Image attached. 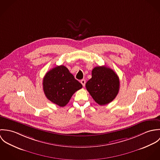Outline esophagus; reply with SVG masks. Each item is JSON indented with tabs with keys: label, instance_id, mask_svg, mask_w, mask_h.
Instances as JSON below:
<instances>
[{
	"label": "esophagus",
	"instance_id": "34e87169",
	"mask_svg": "<svg viewBox=\"0 0 160 160\" xmlns=\"http://www.w3.org/2000/svg\"><path fill=\"white\" fill-rule=\"evenodd\" d=\"M81 83L82 85L84 87V86H85V84H86V80H85V79H82V80L81 81Z\"/></svg>",
	"mask_w": 160,
	"mask_h": 160
}]
</instances>
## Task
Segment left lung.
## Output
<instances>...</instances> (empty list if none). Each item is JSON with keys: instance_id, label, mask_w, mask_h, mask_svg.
I'll list each match as a JSON object with an SVG mask.
<instances>
[{"instance_id": "1", "label": "left lung", "mask_w": 160, "mask_h": 160, "mask_svg": "<svg viewBox=\"0 0 160 160\" xmlns=\"http://www.w3.org/2000/svg\"><path fill=\"white\" fill-rule=\"evenodd\" d=\"M86 88L93 99L100 105L112 102L119 90V79L112 69L106 66L96 67L92 71V78Z\"/></svg>"}]
</instances>
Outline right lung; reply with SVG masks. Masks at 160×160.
<instances>
[{"mask_svg": "<svg viewBox=\"0 0 160 160\" xmlns=\"http://www.w3.org/2000/svg\"><path fill=\"white\" fill-rule=\"evenodd\" d=\"M42 85L46 97L62 107L68 103L76 92L82 88V85L63 65L57 66L48 71Z\"/></svg>", "mask_w": 160, "mask_h": 160, "instance_id": "1", "label": "right lung"}]
</instances>
